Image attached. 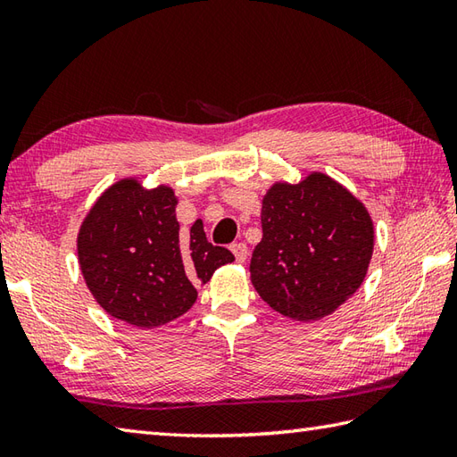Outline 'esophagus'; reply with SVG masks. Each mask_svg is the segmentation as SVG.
Masks as SVG:
<instances>
[{"label": "esophagus", "mask_w": 457, "mask_h": 457, "mask_svg": "<svg viewBox=\"0 0 457 457\" xmlns=\"http://www.w3.org/2000/svg\"><path fill=\"white\" fill-rule=\"evenodd\" d=\"M231 252H234L237 263H244L247 259V245L245 244H234L231 245Z\"/></svg>", "instance_id": "1"}]
</instances>
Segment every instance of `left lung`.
I'll return each instance as SVG.
<instances>
[{"mask_svg":"<svg viewBox=\"0 0 457 457\" xmlns=\"http://www.w3.org/2000/svg\"><path fill=\"white\" fill-rule=\"evenodd\" d=\"M262 228L249 271L259 297L281 315L323 319L362 285L374 223L364 204L330 176L275 182L262 200Z\"/></svg>","mask_w":457,"mask_h":457,"instance_id":"left-lung-1","label":"left lung"}]
</instances>
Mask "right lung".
I'll return each instance as SVG.
<instances>
[{
	"instance_id": "obj_1",
	"label": "right lung",
	"mask_w": 457,
	"mask_h": 457,
	"mask_svg": "<svg viewBox=\"0 0 457 457\" xmlns=\"http://www.w3.org/2000/svg\"><path fill=\"white\" fill-rule=\"evenodd\" d=\"M178 198L166 184L122 178L98 195L77 234L79 267L95 301L132 327L166 325L190 309L218 267L234 262L212 245L202 220L180 236Z\"/></svg>"
}]
</instances>
